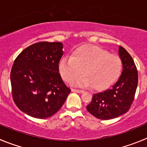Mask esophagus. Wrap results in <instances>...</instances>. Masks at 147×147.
<instances>
[{
    "instance_id": "1",
    "label": "esophagus",
    "mask_w": 147,
    "mask_h": 147,
    "mask_svg": "<svg viewBox=\"0 0 147 147\" xmlns=\"http://www.w3.org/2000/svg\"><path fill=\"white\" fill-rule=\"evenodd\" d=\"M72 91H73V92H77V93H83V90H76V89H72Z\"/></svg>"
}]
</instances>
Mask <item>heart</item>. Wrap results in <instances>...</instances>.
Returning a JSON list of instances; mask_svg holds the SVG:
<instances>
[{"label":"heart","instance_id":"1","mask_svg":"<svg viewBox=\"0 0 147 147\" xmlns=\"http://www.w3.org/2000/svg\"><path fill=\"white\" fill-rule=\"evenodd\" d=\"M108 57L115 58L118 61V65L113 59L106 58ZM105 58L106 59L102 61ZM101 61H102L99 64ZM59 70L66 81H70L81 75L82 70L83 75L92 85L98 84L105 80L101 84L94 86V88H99L111 83L118 76L120 70V61L117 57L113 54H107L106 51L99 48L85 46L75 52L72 59H64L60 63ZM75 83L78 86L88 85V82L84 78L76 80Z\"/></svg>","mask_w":147,"mask_h":147}]
</instances>
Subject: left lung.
Instances as JSON below:
<instances>
[{"mask_svg":"<svg viewBox=\"0 0 147 147\" xmlns=\"http://www.w3.org/2000/svg\"><path fill=\"white\" fill-rule=\"evenodd\" d=\"M119 56L123 72L117 83L103 93L94 94L91 102L86 107L91 115L101 120H110L126 113L136 90L138 72L132 57L121 46H119Z\"/></svg>","mask_w":147,"mask_h":147,"instance_id":"obj_1","label":"left lung"}]
</instances>
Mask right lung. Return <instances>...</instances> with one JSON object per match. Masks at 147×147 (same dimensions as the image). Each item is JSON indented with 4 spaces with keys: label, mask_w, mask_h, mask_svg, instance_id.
I'll list each match as a JSON object with an SVG mask.
<instances>
[{
    "label": "right lung",
    "mask_w": 147,
    "mask_h": 147,
    "mask_svg": "<svg viewBox=\"0 0 147 147\" xmlns=\"http://www.w3.org/2000/svg\"><path fill=\"white\" fill-rule=\"evenodd\" d=\"M60 42H40L23 50L11 71L13 101L17 107L35 118L44 119L63 105L69 90L59 74L63 55Z\"/></svg>",
    "instance_id": "obj_1"
}]
</instances>
